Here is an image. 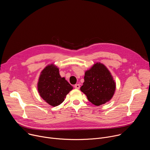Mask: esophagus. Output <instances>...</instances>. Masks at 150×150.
Listing matches in <instances>:
<instances>
[{
	"label": "esophagus",
	"instance_id": "obj_1",
	"mask_svg": "<svg viewBox=\"0 0 150 150\" xmlns=\"http://www.w3.org/2000/svg\"><path fill=\"white\" fill-rule=\"evenodd\" d=\"M74 87L76 88V89H79V88H80V85H79V84H75V85H74Z\"/></svg>",
	"mask_w": 150,
	"mask_h": 150
}]
</instances>
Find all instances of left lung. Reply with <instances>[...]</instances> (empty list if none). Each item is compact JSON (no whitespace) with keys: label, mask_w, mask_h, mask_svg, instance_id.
Masks as SVG:
<instances>
[{"label":"left lung","mask_w":150,"mask_h":150,"mask_svg":"<svg viewBox=\"0 0 150 150\" xmlns=\"http://www.w3.org/2000/svg\"><path fill=\"white\" fill-rule=\"evenodd\" d=\"M116 85L111 72L104 64L95 63L85 72L81 91L96 105L109 101L116 91Z\"/></svg>","instance_id":"1"}]
</instances>
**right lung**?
Here are the masks:
<instances>
[{
  "mask_svg": "<svg viewBox=\"0 0 150 150\" xmlns=\"http://www.w3.org/2000/svg\"><path fill=\"white\" fill-rule=\"evenodd\" d=\"M37 89L42 99L49 105L56 107L63 102L73 87L65 77H61L59 68L52 63L40 72Z\"/></svg>",
  "mask_w": 150,
  "mask_h": 150,
  "instance_id": "add662e5",
  "label": "right lung"
}]
</instances>
